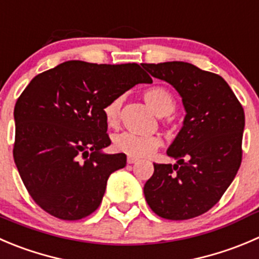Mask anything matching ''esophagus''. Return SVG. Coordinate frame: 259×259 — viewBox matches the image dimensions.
<instances>
[{
  "label": "esophagus",
  "mask_w": 259,
  "mask_h": 259,
  "mask_svg": "<svg viewBox=\"0 0 259 259\" xmlns=\"http://www.w3.org/2000/svg\"><path fill=\"white\" fill-rule=\"evenodd\" d=\"M126 160H127V163H129V164H133V163L138 162L137 158H134V157H127Z\"/></svg>",
  "instance_id": "esophagus-1"
}]
</instances>
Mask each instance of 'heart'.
Returning <instances> with one entry per match:
<instances>
[{
    "label": "heart",
    "mask_w": 259,
    "mask_h": 259,
    "mask_svg": "<svg viewBox=\"0 0 259 259\" xmlns=\"http://www.w3.org/2000/svg\"><path fill=\"white\" fill-rule=\"evenodd\" d=\"M143 99L158 116H168L176 110V100L163 86H153L143 92ZM122 97H115L104 107V116L109 127H116L120 119ZM162 142L158 137H140L133 133H121L114 138V148L120 153L134 158L152 155Z\"/></svg>",
    "instance_id": "b5f03b06"
}]
</instances>
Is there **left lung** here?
<instances>
[{
  "instance_id": "1",
  "label": "left lung",
  "mask_w": 259,
  "mask_h": 259,
  "mask_svg": "<svg viewBox=\"0 0 259 259\" xmlns=\"http://www.w3.org/2000/svg\"><path fill=\"white\" fill-rule=\"evenodd\" d=\"M143 67L177 90L187 112L167 150L177 163H154L144 185L145 200L163 219L200 217L219 202L239 169L244 110L219 74L185 62Z\"/></svg>"
}]
</instances>
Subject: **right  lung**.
Instances as JSON below:
<instances>
[{
  "label": "right lung",
  "mask_w": 259,
  "mask_h": 259,
  "mask_svg": "<svg viewBox=\"0 0 259 259\" xmlns=\"http://www.w3.org/2000/svg\"><path fill=\"white\" fill-rule=\"evenodd\" d=\"M137 63L69 60L37 74L15 105L14 159L27 192L44 211L79 220L100 206L110 175L124 168L111 144L104 107L138 83H150Z\"/></svg>",
  "instance_id": "add662e5"
}]
</instances>
